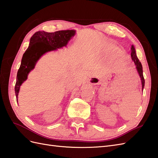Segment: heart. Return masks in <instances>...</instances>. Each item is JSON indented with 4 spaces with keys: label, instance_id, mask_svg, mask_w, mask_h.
<instances>
[{
    "label": "heart",
    "instance_id": "obj_1",
    "mask_svg": "<svg viewBox=\"0 0 158 158\" xmlns=\"http://www.w3.org/2000/svg\"><path fill=\"white\" fill-rule=\"evenodd\" d=\"M123 52L124 51L123 48H121L114 43H110L107 44L106 48H105L104 56L106 60L110 62H113L117 56H119L118 59L117 60V63L121 66H124L127 64V60L125 56L123 54Z\"/></svg>",
    "mask_w": 158,
    "mask_h": 158
}]
</instances>
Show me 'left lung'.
<instances>
[{"mask_svg":"<svg viewBox=\"0 0 158 158\" xmlns=\"http://www.w3.org/2000/svg\"><path fill=\"white\" fill-rule=\"evenodd\" d=\"M131 56L132 60L134 62L135 64L136 65L135 69L137 70V73H138V74L139 75L141 82V86H142V91H143L144 85H145V80L143 75V68H142V65H141V62L139 61L138 58H137L136 52H135V48L133 45H132L131 47Z\"/></svg>","mask_w":158,"mask_h":158,"instance_id":"left-lung-1","label":"left lung"}]
</instances>
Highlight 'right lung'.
Masks as SVG:
<instances>
[{"instance_id": "1", "label": "right lung", "mask_w": 158, "mask_h": 158, "mask_svg": "<svg viewBox=\"0 0 158 158\" xmlns=\"http://www.w3.org/2000/svg\"><path fill=\"white\" fill-rule=\"evenodd\" d=\"M75 33V30L58 31L54 33L39 31L32 36L29 47L23 54L21 66L17 72L15 87L17 103L20 87L27 79L29 73L34 69L39 59L46 52L67 47L69 41L74 37Z\"/></svg>"}]
</instances>
